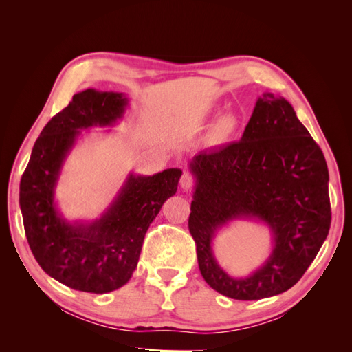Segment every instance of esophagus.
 Instances as JSON below:
<instances>
[{
  "label": "esophagus",
  "instance_id": "esophagus-1",
  "mask_svg": "<svg viewBox=\"0 0 352 352\" xmlns=\"http://www.w3.org/2000/svg\"><path fill=\"white\" fill-rule=\"evenodd\" d=\"M194 186V177L189 173H184L182 177H180V188L184 190H190V188Z\"/></svg>",
  "mask_w": 352,
  "mask_h": 352
}]
</instances>
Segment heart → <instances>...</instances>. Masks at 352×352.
I'll return each mask as SVG.
<instances>
[{"instance_id": "heart-1", "label": "heart", "mask_w": 352, "mask_h": 352, "mask_svg": "<svg viewBox=\"0 0 352 352\" xmlns=\"http://www.w3.org/2000/svg\"><path fill=\"white\" fill-rule=\"evenodd\" d=\"M238 127H239V120L235 114L232 113L221 114L210 124L206 141L208 145H212V146L225 144L229 140H232L233 135L236 133Z\"/></svg>"}]
</instances>
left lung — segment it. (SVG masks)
I'll return each instance as SVG.
<instances>
[{"mask_svg":"<svg viewBox=\"0 0 352 352\" xmlns=\"http://www.w3.org/2000/svg\"><path fill=\"white\" fill-rule=\"evenodd\" d=\"M188 167L195 177L188 226L199 272L212 289L251 301L300 280L329 233V172L289 101L264 92L241 141L201 151ZM238 219L258 222L272 236L268 258L239 278L223 270L212 251L217 233Z\"/></svg>","mask_w":352,"mask_h":352,"instance_id":"left-lung-1","label":"left lung"}]
</instances>
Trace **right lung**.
Wrapping results in <instances>:
<instances>
[{
  "label": "right lung",
  "instance_id": "add662e5",
  "mask_svg": "<svg viewBox=\"0 0 352 352\" xmlns=\"http://www.w3.org/2000/svg\"><path fill=\"white\" fill-rule=\"evenodd\" d=\"M123 92L85 89L42 129L20 180L19 204L32 254L48 276L72 289L107 294L129 282L145 233L164 201L177 190L180 168L153 176L129 172L107 210L94 220H69L56 189L82 131L123 120ZM110 132V131H109Z\"/></svg>",
  "mask_w": 352,
  "mask_h": 352
}]
</instances>
